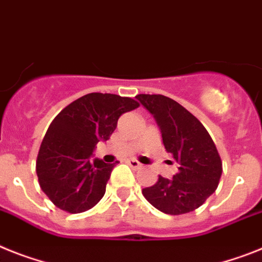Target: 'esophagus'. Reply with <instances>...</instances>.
Instances as JSON below:
<instances>
[{
	"label": "esophagus",
	"instance_id": "34e87169",
	"mask_svg": "<svg viewBox=\"0 0 262 262\" xmlns=\"http://www.w3.org/2000/svg\"><path fill=\"white\" fill-rule=\"evenodd\" d=\"M127 165H129V166H132V168L133 169H140V168H142V164H140V162L137 161V160H127Z\"/></svg>",
	"mask_w": 262,
	"mask_h": 262
}]
</instances>
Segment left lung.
<instances>
[{"instance_id":"left-lung-1","label":"left lung","mask_w":262,"mask_h":262,"mask_svg":"<svg viewBox=\"0 0 262 262\" xmlns=\"http://www.w3.org/2000/svg\"><path fill=\"white\" fill-rule=\"evenodd\" d=\"M136 98L153 114L165 149L179 164L173 179L158 176L142 194L166 214L193 212L216 192L221 179L223 162L216 145L204 125L177 101L162 94H138Z\"/></svg>"}]
</instances>
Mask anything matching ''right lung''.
<instances>
[{"label":"right lung","mask_w":262,"mask_h":262,"mask_svg":"<svg viewBox=\"0 0 262 262\" xmlns=\"http://www.w3.org/2000/svg\"><path fill=\"white\" fill-rule=\"evenodd\" d=\"M140 106L137 101L111 93H89L63 107L42 140L36 170L50 201L68 213L86 212L105 194L116 164L94 158L96 145L106 141L121 114Z\"/></svg>","instance_id":"right-lung-1"}]
</instances>
